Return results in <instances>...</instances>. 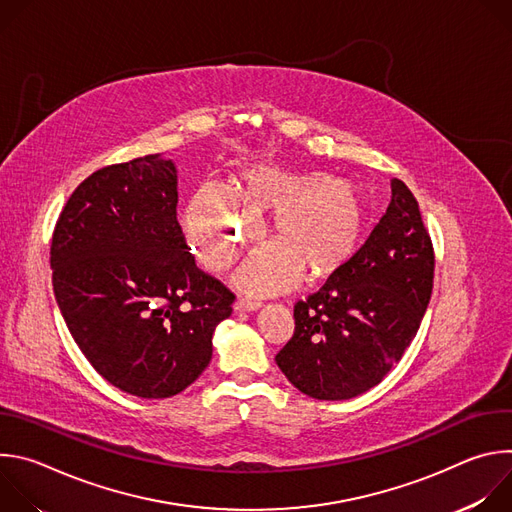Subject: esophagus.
<instances>
[{
	"label": "esophagus",
	"mask_w": 512,
	"mask_h": 512,
	"mask_svg": "<svg viewBox=\"0 0 512 512\" xmlns=\"http://www.w3.org/2000/svg\"><path fill=\"white\" fill-rule=\"evenodd\" d=\"M259 308H261V302H255V300H237L235 302L237 312H255Z\"/></svg>",
	"instance_id": "obj_1"
}]
</instances>
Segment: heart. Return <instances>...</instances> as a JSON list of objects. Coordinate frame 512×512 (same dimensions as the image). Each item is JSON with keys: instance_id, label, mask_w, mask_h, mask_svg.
I'll return each mask as SVG.
<instances>
[{"instance_id": "b5f03b06", "label": "heart", "mask_w": 512, "mask_h": 512, "mask_svg": "<svg viewBox=\"0 0 512 512\" xmlns=\"http://www.w3.org/2000/svg\"><path fill=\"white\" fill-rule=\"evenodd\" d=\"M235 194L247 211L223 186H202L186 208L184 225L198 261L223 271L255 235L249 210H273L269 231L277 241L253 251L235 275L245 294H281L298 283L302 269L312 279L338 271L356 253L367 225V204L354 184H322L277 164L249 166Z\"/></svg>"}]
</instances>
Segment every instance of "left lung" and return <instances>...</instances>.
<instances>
[{
	"label": "left lung",
	"mask_w": 512,
	"mask_h": 512,
	"mask_svg": "<svg viewBox=\"0 0 512 512\" xmlns=\"http://www.w3.org/2000/svg\"><path fill=\"white\" fill-rule=\"evenodd\" d=\"M433 265L419 204L393 178L389 208L367 243L294 306V336L275 356L287 381L322 401L379 385L419 330Z\"/></svg>",
	"instance_id": "obj_1"
}]
</instances>
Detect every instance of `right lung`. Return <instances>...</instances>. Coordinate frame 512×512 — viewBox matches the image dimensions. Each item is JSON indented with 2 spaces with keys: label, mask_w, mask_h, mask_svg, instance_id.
Segmentation results:
<instances>
[{
  "label": "right lung",
  "mask_w": 512,
  "mask_h": 512,
  "mask_svg": "<svg viewBox=\"0 0 512 512\" xmlns=\"http://www.w3.org/2000/svg\"><path fill=\"white\" fill-rule=\"evenodd\" d=\"M178 170L160 154L97 170L52 235L56 304L93 369L141 399L192 385L235 296L188 253L176 218Z\"/></svg>",
  "instance_id": "add662e5"
}]
</instances>
